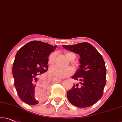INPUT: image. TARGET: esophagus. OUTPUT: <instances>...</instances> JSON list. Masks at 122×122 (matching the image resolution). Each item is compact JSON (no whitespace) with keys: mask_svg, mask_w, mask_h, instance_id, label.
<instances>
[{"mask_svg":"<svg viewBox=\"0 0 122 122\" xmlns=\"http://www.w3.org/2000/svg\"><path fill=\"white\" fill-rule=\"evenodd\" d=\"M56 80L57 81V82H61V79H56Z\"/></svg>","mask_w":122,"mask_h":122,"instance_id":"obj_1","label":"esophagus"}]
</instances>
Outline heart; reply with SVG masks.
<instances>
[{
    "label": "heart",
    "mask_w": 122,
    "mask_h": 122,
    "mask_svg": "<svg viewBox=\"0 0 122 122\" xmlns=\"http://www.w3.org/2000/svg\"><path fill=\"white\" fill-rule=\"evenodd\" d=\"M65 56L70 61H73L76 57L75 54L73 52H67L65 54ZM56 56H57V52H53L49 55L48 57L49 64H53L55 61ZM49 72L54 76L59 78H64L71 75L74 73V69L71 66L62 68L57 65H54L50 68Z\"/></svg>",
    "instance_id": "b5f03b06"
}]
</instances>
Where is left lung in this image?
<instances>
[{
	"label": "left lung",
	"mask_w": 122,
	"mask_h": 122,
	"mask_svg": "<svg viewBox=\"0 0 122 122\" xmlns=\"http://www.w3.org/2000/svg\"><path fill=\"white\" fill-rule=\"evenodd\" d=\"M63 47L80 57L79 68L71 76L79 84L74 85L67 92L69 101L80 108L92 106L102 97L106 85V69L103 57L87 42Z\"/></svg>",
	"instance_id": "8db88e82"
}]
</instances>
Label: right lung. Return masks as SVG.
<instances>
[{
	"label": "right lung",
	"instance_id": "obj_1",
	"mask_svg": "<svg viewBox=\"0 0 122 122\" xmlns=\"http://www.w3.org/2000/svg\"><path fill=\"white\" fill-rule=\"evenodd\" d=\"M57 48L45 42L33 41L17 51L13 66L14 85L19 97L25 103L35 105L43 102L48 93V85L40 75L47 71L48 56ZM36 88H42L40 97Z\"/></svg>",
	"mask_w": 122,
	"mask_h": 122
}]
</instances>
